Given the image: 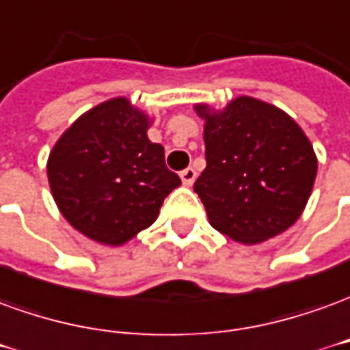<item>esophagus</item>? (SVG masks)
Listing matches in <instances>:
<instances>
[{"label":"esophagus","mask_w":350,"mask_h":350,"mask_svg":"<svg viewBox=\"0 0 350 350\" xmlns=\"http://www.w3.org/2000/svg\"><path fill=\"white\" fill-rule=\"evenodd\" d=\"M180 179H183V185L187 187H192L196 180V170L194 167H187V170L180 171Z\"/></svg>","instance_id":"esophagus-1"}]
</instances>
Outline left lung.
<instances>
[{"instance_id":"1","label":"left lung","mask_w":350,"mask_h":350,"mask_svg":"<svg viewBox=\"0 0 350 350\" xmlns=\"http://www.w3.org/2000/svg\"><path fill=\"white\" fill-rule=\"evenodd\" d=\"M205 120L207 167L194 183L211 226L245 245L271 239L304 213L317 177L313 145L294 118L241 96L215 111L196 105Z\"/></svg>"}]
</instances>
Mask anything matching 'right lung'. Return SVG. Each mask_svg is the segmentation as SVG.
Here are the masks:
<instances>
[{
    "instance_id": "1",
    "label": "right lung",
    "mask_w": 350,
    "mask_h": 350,
    "mask_svg": "<svg viewBox=\"0 0 350 350\" xmlns=\"http://www.w3.org/2000/svg\"><path fill=\"white\" fill-rule=\"evenodd\" d=\"M148 126L130 100L113 98L79 116L51 150L54 202L71 226L101 245L118 247L150 226L180 185L162 145L147 137Z\"/></svg>"
}]
</instances>
